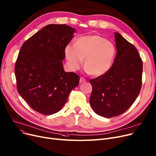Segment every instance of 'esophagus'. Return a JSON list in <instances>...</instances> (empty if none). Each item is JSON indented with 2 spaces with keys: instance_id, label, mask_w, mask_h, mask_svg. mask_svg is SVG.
Masks as SVG:
<instances>
[{
  "instance_id": "34e87169",
  "label": "esophagus",
  "mask_w": 156,
  "mask_h": 156,
  "mask_svg": "<svg viewBox=\"0 0 156 156\" xmlns=\"http://www.w3.org/2000/svg\"><path fill=\"white\" fill-rule=\"evenodd\" d=\"M87 80L84 78H83V77H81L80 78V83H83V82H85V81H86Z\"/></svg>"
}]
</instances>
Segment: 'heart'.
Masks as SVG:
<instances>
[{
  "label": "heart",
  "instance_id": "1",
  "mask_svg": "<svg viewBox=\"0 0 156 156\" xmlns=\"http://www.w3.org/2000/svg\"><path fill=\"white\" fill-rule=\"evenodd\" d=\"M116 47L99 35H87L78 38L75 45H68L65 55L73 71L78 69L84 59L87 73L100 76L111 68L115 58Z\"/></svg>",
  "mask_w": 156,
  "mask_h": 156
}]
</instances>
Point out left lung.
Wrapping results in <instances>:
<instances>
[{
    "label": "left lung",
    "mask_w": 156,
    "mask_h": 156,
    "mask_svg": "<svg viewBox=\"0 0 156 156\" xmlns=\"http://www.w3.org/2000/svg\"><path fill=\"white\" fill-rule=\"evenodd\" d=\"M114 37L117 53L111 69L90 80L91 107L98 115L108 118L127 111L142 87L143 62L136 48L118 33H114Z\"/></svg>",
    "instance_id": "1"
}]
</instances>
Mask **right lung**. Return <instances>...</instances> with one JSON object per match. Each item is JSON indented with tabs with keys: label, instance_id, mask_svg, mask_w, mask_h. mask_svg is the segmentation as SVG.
Masks as SVG:
<instances>
[{
	"label": "right lung",
	"instance_id": "1",
	"mask_svg": "<svg viewBox=\"0 0 156 156\" xmlns=\"http://www.w3.org/2000/svg\"><path fill=\"white\" fill-rule=\"evenodd\" d=\"M76 30L66 24H48L23 44L15 64L18 93L30 107L45 115L59 111L80 81L65 72V48Z\"/></svg>",
	"mask_w": 156,
	"mask_h": 156
}]
</instances>
